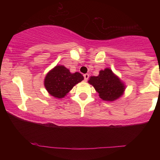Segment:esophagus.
I'll list each match as a JSON object with an SVG mask.
<instances>
[{"label": "esophagus", "mask_w": 160, "mask_h": 160, "mask_svg": "<svg viewBox=\"0 0 160 160\" xmlns=\"http://www.w3.org/2000/svg\"><path fill=\"white\" fill-rule=\"evenodd\" d=\"M84 78L85 82H87V81L88 80V78H89V74H87V73L84 74Z\"/></svg>", "instance_id": "esophagus-1"}]
</instances>
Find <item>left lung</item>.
<instances>
[{
  "label": "left lung",
  "mask_w": 160,
  "mask_h": 160,
  "mask_svg": "<svg viewBox=\"0 0 160 160\" xmlns=\"http://www.w3.org/2000/svg\"><path fill=\"white\" fill-rule=\"evenodd\" d=\"M89 83L95 87L100 98L106 101H113L122 96L124 84L109 68L100 71L98 76H91Z\"/></svg>",
  "instance_id": "left-lung-1"
}]
</instances>
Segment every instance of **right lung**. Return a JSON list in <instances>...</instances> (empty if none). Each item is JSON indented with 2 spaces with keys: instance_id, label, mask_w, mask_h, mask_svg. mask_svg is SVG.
I'll list each match as a JSON object with an SVG mask.
<instances>
[{
  "instance_id": "right-lung-1",
  "label": "right lung",
  "mask_w": 160,
  "mask_h": 160,
  "mask_svg": "<svg viewBox=\"0 0 160 160\" xmlns=\"http://www.w3.org/2000/svg\"><path fill=\"white\" fill-rule=\"evenodd\" d=\"M83 79L84 76L80 73H71L62 65H57L47 73L44 79V86L50 95L62 98Z\"/></svg>"
}]
</instances>
